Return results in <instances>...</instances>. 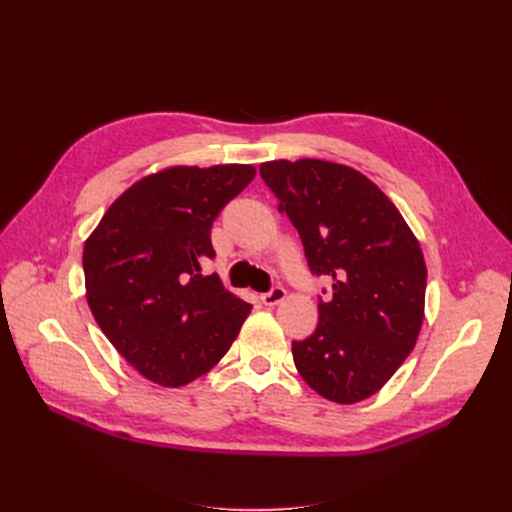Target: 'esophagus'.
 I'll use <instances>...</instances> for the list:
<instances>
[{
  "label": "esophagus",
  "mask_w": 512,
  "mask_h": 512,
  "mask_svg": "<svg viewBox=\"0 0 512 512\" xmlns=\"http://www.w3.org/2000/svg\"><path fill=\"white\" fill-rule=\"evenodd\" d=\"M286 299V290L282 288V286H273L269 292H265L260 297V301H262V305H267V307H273V305H277V303H282Z\"/></svg>",
  "instance_id": "esophagus-1"
}]
</instances>
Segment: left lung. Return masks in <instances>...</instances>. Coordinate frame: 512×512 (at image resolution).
Wrapping results in <instances>:
<instances>
[{
  "label": "left lung",
  "instance_id": "left-lung-1",
  "mask_svg": "<svg viewBox=\"0 0 512 512\" xmlns=\"http://www.w3.org/2000/svg\"><path fill=\"white\" fill-rule=\"evenodd\" d=\"M260 177L297 228L309 271L333 280L331 297H318L316 331L292 342L294 365L324 399L363 401L406 361L421 331V245L386 194L354 168L280 160L260 164Z\"/></svg>",
  "mask_w": 512,
  "mask_h": 512
}]
</instances>
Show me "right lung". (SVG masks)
I'll return each mask as SVG.
<instances>
[{
  "instance_id": "add662e5",
  "label": "right lung",
  "mask_w": 512,
  "mask_h": 512,
  "mask_svg": "<svg viewBox=\"0 0 512 512\" xmlns=\"http://www.w3.org/2000/svg\"><path fill=\"white\" fill-rule=\"evenodd\" d=\"M254 166H175L136 181L85 243L87 303L138 374L183 386L218 363L252 305L203 275L211 226Z\"/></svg>"
}]
</instances>
